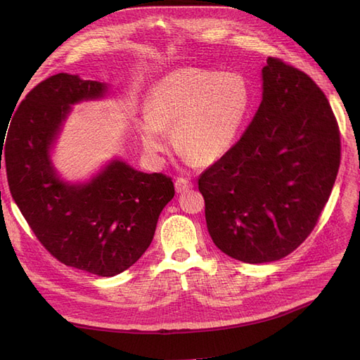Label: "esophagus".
<instances>
[{"label": "esophagus", "instance_id": "obj_1", "mask_svg": "<svg viewBox=\"0 0 360 360\" xmlns=\"http://www.w3.org/2000/svg\"><path fill=\"white\" fill-rule=\"evenodd\" d=\"M174 184H176V191L179 193H183V192H186V191L193 188V183L191 180H188V179H183V177H179Z\"/></svg>", "mask_w": 360, "mask_h": 360}]
</instances>
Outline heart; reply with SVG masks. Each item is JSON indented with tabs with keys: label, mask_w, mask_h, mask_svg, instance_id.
Returning <instances> with one entry per match:
<instances>
[{
	"label": "heart",
	"mask_w": 360,
	"mask_h": 360,
	"mask_svg": "<svg viewBox=\"0 0 360 360\" xmlns=\"http://www.w3.org/2000/svg\"><path fill=\"white\" fill-rule=\"evenodd\" d=\"M252 105V86L242 73L180 68L151 86L147 111L135 124L148 155L165 153L167 129H172L179 153L198 165H213L237 144Z\"/></svg>",
	"instance_id": "heart-1"
}]
</instances>
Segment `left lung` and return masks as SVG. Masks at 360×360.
I'll list each match as a JSON object with an SVG mask.
<instances>
[{"instance_id": "left-lung-1", "label": "left lung", "mask_w": 360, "mask_h": 360, "mask_svg": "<svg viewBox=\"0 0 360 360\" xmlns=\"http://www.w3.org/2000/svg\"><path fill=\"white\" fill-rule=\"evenodd\" d=\"M261 78L252 123L198 179L213 243L249 264L284 258L309 236L341 160L340 130L319 85L274 57Z\"/></svg>"}]
</instances>
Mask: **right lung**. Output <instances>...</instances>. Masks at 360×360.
Returning a JSON list of instances; mask_svg holds the SVG:
<instances>
[{"instance_id":"add662e5","label":"right lung","mask_w":360,"mask_h":360,"mask_svg":"<svg viewBox=\"0 0 360 360\" xmlns=\"http://www.w3.org/2000/svg\"><path fill=\"white\" fill-rule=\"evenodd\" d=\"M108 93L105 82L53 75L20 102L6 141L10 192L32 233L63 264L97 276H115L143 257L174 198L169 177L141 172L118 158L79 183L64 180L53 167L52 150L72 106Z\"/></svg>"}]
</instances>
